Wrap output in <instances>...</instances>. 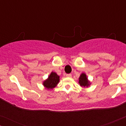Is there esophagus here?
<instances>
[{
    "instance_id": "1",
    "label": "esophagus",
    "mask_w": 126,
    "mask_h": 126,
    "mask_svg": "<svg viewBox=\"0 0 126 126\" xmlns=\"http://www.w3.org/2000/svg\"><path fill=\"white\" fill-rule=\"evenodd\" d=\"M66 76L67 77H72V75H71V74H67V75H66Z\"/></svg>"
}]
</instances>
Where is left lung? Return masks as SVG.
<instances>
[{"instance_id": "8db88e82", "label": "left lung", "mask_w": 126, "mask_h": 126, "mask_svg": "<svg viewBox=\"0 0 126 126\" xmlns=\"http://www.w3.org/2000/svg\"><path fill=\"white\" fill-rule=\"evenodd\" d=\"M79 83L81 87L84 88H88L91 85V82L88 79L87 76L85 73L81 74L79 78Z\"/></svg>"}]
</instances>
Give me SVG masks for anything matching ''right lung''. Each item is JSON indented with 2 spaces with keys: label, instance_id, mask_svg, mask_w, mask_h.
<instances>
[{
  "label": "right lung",
  "instance_id": "1",
  "mask_svg": "<svg viewBox=\"0 0 126 126\" xmlns=\"http://www.w3.org/2000/svg\"><path fill=\"white\" fill-rule=\"evenodd\" d=\"M60 81V76H58L56 72H51L47 79L42 82V84L45 88L47 90H51L57 85Z\"/></svg>",
  "mask_w": 126,
  "mask_h": 126
}]
</instances>
